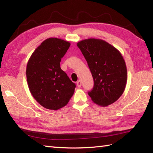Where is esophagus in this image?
I'll use <instances>...</instances> for the list:
<instances>
[{"label": "esophagus", "mask_w": 153, "mask_h": 153, "mask_svg": "<svg viewBox=\"0 0 153 153\" xmlns=\"http://www.w3.org/2000/svg\"><path fill=\"white\" fill-rule=\"evenodd\" d=\"M77 86L78 87H80L81 86H82V82H81L80 80H79V81H77Z\"/></svg>", "instance_id": "1"}]
</instances>
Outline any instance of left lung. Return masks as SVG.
I'll use <instances>...</instances> for the list:
<instances>
[{
	"label": "left lung",
	"mask_w": 153,
	"mask_h": 153,
	"mask_svg": "<svg viewBox=\"0 0 153 153\" xmlns=\"http://www.w3.org/2000/svg\"><path fill=\"white\" fill-rule=\"evenodd\" d=\"M91 72L94 86L88 92L93 101L101 106L116 102L126 88L127 68L120 51L107 42L88 39L78 42Z\"/></svg>",
	"instance_id": "1"
}]
</instances>
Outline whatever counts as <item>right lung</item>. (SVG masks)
<instances>
[{
    "mask_svg": "<svg viewBox=\"0 0 153 153\" xmlns=\"http://www.w3.org/2000/svg\"><path fill=\"white\" fill-rule=\"evenodd\" d=\"M70 46L69 42L61 39L48 38L29 59L26 68L29 89L34 99L45 108H62L74 95L76 84L60 66Z\"/></svg>",
    "mask_w": 153,
    "mask_h": 153,
    "instance_id": "add662e5",
    "label": "right lung"
}]
</instances>
